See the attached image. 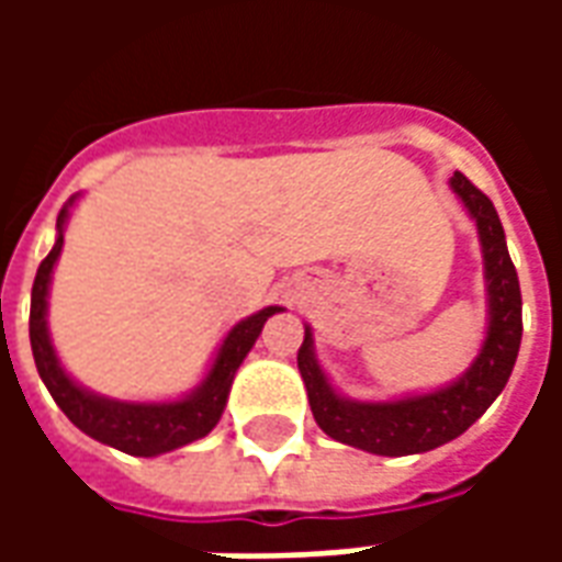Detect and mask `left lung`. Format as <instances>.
<instances>
[{
	"label": "left lung",
	"mask_w": 562,
	"mask_h": 562,
	"mask_svg": "<svg viewBox=\"0 0 562 562\" xmlns=\"http://www.w3.org/2000/svg\"><path fill=\"white\" fill-rule=\"evenodd\" d=\"M454 195L479 228L487 289V334L475 361L454 382L442 389L409 394L397 401H352L330 385L328 373L316 358L313 328L304 325V342L297 349V370L304 376L306 397L316 424L337 442L361 448L370 454L403 458L422 454L458 439L470 424L506 389L520 349V285L518 270L508 258L506 232L491 198L454 171L448 180Z\"/></svg>",
	"instance_id": "left-lung-1"
}]
</instances>
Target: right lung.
Returning a JSON list of instances; mask_svg holds the SVG:
<instances>
[{
	"mask_svg": "<svg viewBox=\"0 0 562 562\" xmlns=\"http://www.w3.org/2000/svg\"><path fill=\"white\" fill-rule=\"evenodd\" d=\"M75 198H68L66 207L59 210V216H56V244L38 265V273H35V282H32L30 342L38 376L50 391L56 406L68 415V422L87 436H92V439L104 442V446L120 448V451L135 454V458H156V454H165V451H173V448L189 446V442L207 436L216 427V422L222 418V409L228 403V391H232L237 367L244 364L249 349L256 346L265 322L273 313H282V306H265L252 316H246L244 322H237L225 334L207 376L201 379V385L183 394L180 401H114V397H104V394L83 389L68 376L66 367L59 364V355H56L50 328H47L50 277H54L56 258L63 252V232H66L68 210L75 204Z\"/></svg>",
	"mask_w": 562,
	"mask_h": 562,
	"instance_id": "add662e5",
	"label": "right lung"
}]
</instances>
